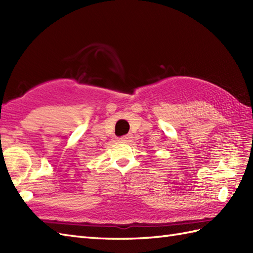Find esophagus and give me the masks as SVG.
Listing matches in <instances>:
<instances>
[{
	"mask_svg": "<svg viewBox=\"0 0 253 253\" xmlns=\"http://www.w3.org/2000/svg\"><path fill=\"white\" fill-rule=\"evenodd\" d=\"M131 139H132V135H130V133H129V135H126V136H123L122 137V140L123 141H130Z\"/></svg>",
	"mask_w": 253,
	"mask_h": 253,
	"instance_id": "esophagus-1",
	"label": "esophagus"
}]
</instances>
